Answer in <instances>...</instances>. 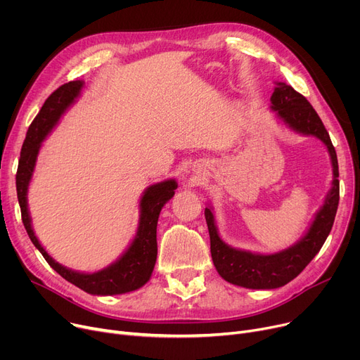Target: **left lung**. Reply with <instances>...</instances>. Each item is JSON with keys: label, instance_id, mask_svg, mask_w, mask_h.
I'll list each match as a JSON object with an SVG mask.
<instances>
[{"label": "left lung", "instance_id": "left-lung-1", "mask_svg": "<svg viewBox=\"0 0 360 360\" xmlns=\"http://www.w3.org/2000/svg\"><path fill=\"white\" fill-rule=\"evenodd\" d=\"M270 101L271 110L288 128L297 134L314 136L326 144L333 165V182L307 233L292 247L274 254H255L232 248L223 242L217 232L213 209L205 207L204 216L210 233V251L217 273L232 285L247 289H277L304 271L330 235L340 200L335 148L312 105L292 86L281 82L276 83Z\"/></svg>", "mask_w": 360, "mask_h": 360}]
</instances>
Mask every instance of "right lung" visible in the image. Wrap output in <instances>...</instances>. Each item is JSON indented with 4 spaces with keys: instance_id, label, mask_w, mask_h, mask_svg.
Here are the masks:
<instances>
[{
    "instance_id": "1",
    "label": "right lung",
    "mask_w": 360,
    "mask_h": 360,
    "mask_svg": "<svg viewBox=\"0 0 360 360\" xmlns=\"http://www.w3.org/2000/svg\"><path fill=\"white\" fill-rule=\"evenodd\" d=\"M83 86L84 82L75 80L56 89L46 99L42 109L30 124L22 147L15 175L17 198L18 204H20L22 220L30 240L56 273L67 281L72 283L74 286L80 288L90 295H121L144 286L150 280L151 273H153L158 258V220L162 207L175 195V190L178 188L175 179H166L147 188L140 200V220L136 238L132 239L127 251L115 262L94 273L74 271L61 266L60 262H56L45 251L41 242L37 240L32 229V219L27 209V190L34 172L36 159L37 155H39L42 141L46 139L52 128L58 124L64 112L80 96Z\"/></svg>"
}]
</instances>
